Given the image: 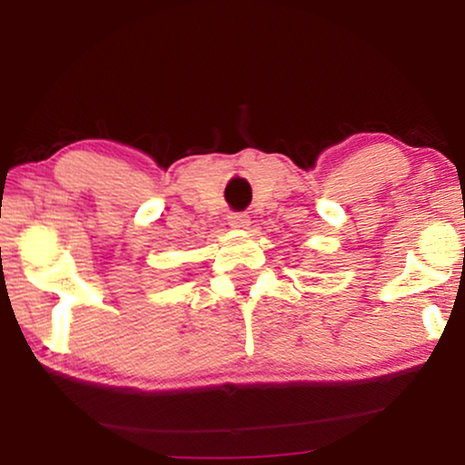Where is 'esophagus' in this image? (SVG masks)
Instances as JSON below:
<instances>
[{"mask_svg":"<svg viewBox=\"0 0 465 465\" xmlns=\"http://www.w3.org/2000/svg\"><path fill=\"white\" fill-rule=\"evenodd\" d=\"M228 224L232 228H247L250 226V215L247 213H231L228 215Z\"/></svg>","mask_w":465,"mask_h":465,"instance_id":"obj_1","label":"esophagus"}]
</instances>
